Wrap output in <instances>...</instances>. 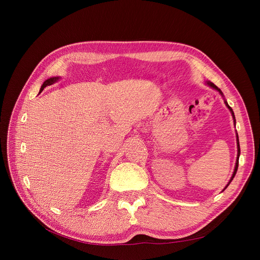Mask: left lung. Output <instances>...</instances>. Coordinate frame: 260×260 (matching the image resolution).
I'll use <instances>...</instances> for the list:
<instances>
[{"label": "left lung", "instance_id": "8db88e82", "mask_svg": "<svg viewBox=\"0 0 260 260\" xmlns=\"http://www.w3.org/2000/svg\"><path fill=\"white\" fill-rule=\"evenodd\" d=\"M206 84L209 86V87H211V88H214V89H216L217 91H219V93L221 94V95L223 96V93H222V91L214 84V83H211V82H209V81H206ZM225 105H226V107L229 109V111L231 112V115H232V117H233V119H234V124H235V117H234V113H233V111H232V109L229 107V105L227 104V102L225 101ZM237 143H238V157H237V162H235V167H234V171H233V174H232V176H231V178H230V180H229V182H228V184L225 186V188L229 185V183L232 181V179H233V177L235 176V174H237V171H238V168H239V157H240V154H241V149H240V142H239V136H238V134H237Z\"/></svg>", "mask_w": 260, "mask_h": 260}]
</instances>
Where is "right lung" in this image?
Masks as SVG:
<instances>
[{
  "label": "right lung",
  "instance_id": "obj_1",
  "mask_svg": "<svg viewBox=\"0 0 260 260\" xmlns=\"http://www.w3.org/2000/svg\"><path fill=\"white\" fill-rule=\"evenodd\" d=\"M58 80H59V77H55V78H50V79H48L46 81H44V83L42 84V86H41V88H40V92H41L46 86L53 85V84L56 83Z\"/></svg>",
  "mask_w": 260,
  "mask_h": 260
}]
</instances>
